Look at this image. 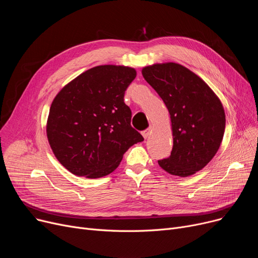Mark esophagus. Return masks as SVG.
I'll return each instance as SVG.
<instances>
[{
  "mask_svg": "<svg viewBox=\"0 0 258 258\" xmlns=\"http://www.w3.org/2000/svg\"><path fill=\"white\" fill-rule=\"evenodd\" d=\"M152 131H153V128H152V127H148L147 130H145V131H143V132H142V136L144 137V139H146V138L150 137V135H151Z\"/></svg>",
  "mask_w": 258,
  "mask_h": 258,
  "instance_id": "esophagus-1",
  "label": "esophagus"
}]
</instances>
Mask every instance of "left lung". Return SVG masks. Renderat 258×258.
Here are the masks:
<instances>
[{
  "instance_id": "obj_1",
  "label": "left lung",
  "mask_w": 258,
  "mask_h": 258,
  "mask_svg": "<svg viewBox=\"0 0 258 258\" xmlns=\"http://www.w3.org/2000/svg\"><path fill=\"white\" fill-rule=\"evenodd\" d=\"M142 75L164 101L171 119L172 151L158 160L159 165L179 177L204 168L224 136L226 117L220 99L204 80L179 63L148 66Z\"/></svg>"
}]
</instances>
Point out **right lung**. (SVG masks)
<instances>
[{"label":"right lung","mask_w":258,"mask_h":258,"mask_svg":"<svg viewBox=\"0 0 258 258\" xmlns=\"http://www.w3.org/2000/svg\"><path fill=\"white\" fill-rule=\"evenodd\" d=\"M136 70L123 66L92 68L54 98L47 137L60 163L72 173L101 178L114 171L141 134L131 125L124 93Z\"/></svg>","instance_id":"1"}]
</instances>
